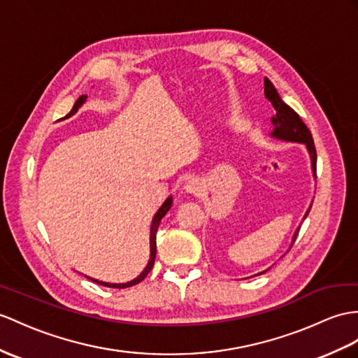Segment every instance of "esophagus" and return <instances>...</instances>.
<instances>
[{
  "mask_svg": "<svg viewBox=\"0 0 358 358\" xmlns=\"http://www.w3.org/2000/svg\"><path fill=\"white\" fill-rule=\"evenodd\" d=\"M185 191L191 196H200L203 191V187L197 179H189L185 184Z\"/></svg>",
  "mask_w": 358,
  "mask_h": 358,
  "instance_id": "esophagus-1",
  "label": "esophagus"
}]
</instances>
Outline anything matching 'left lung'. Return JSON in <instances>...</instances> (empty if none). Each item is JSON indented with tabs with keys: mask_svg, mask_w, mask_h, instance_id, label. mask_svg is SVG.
I'll list each match as a JSON object with an SVG mask.
<instances>
[{
	"mask_svg": "<svg viewBox=\"0 0 358 358\" xmlns=\"http://www.w3.org/2000/svg\"><path fill=\"white\" fill-rule=\"evenodd\" d=\"M264 95H266V99L270 103H272V106L276 110V117H272V123L275 126L272 136L280 138V139H285V141L303 143L305 145H307V149H308V152L311 155L313 171H316L317 156H316V147H315V141H313L311 132L308 130V127L305 126V123L301 120V117L298 115V113H296L289 106V104H285L282 101V99L280 97V94L276 92L275 86L272 85V82H270L267 77L264 78ZM308 213H310V209L307 211V214H305V217L308 215ZM298 234H299V229L296 231L293 240H296V237H298Z\"/></svg>",
	"mask_w": 358,
	"mask_h": 358,
	"instance_id": "8db88e82",
	"label": "left lung"
}]
</instances>
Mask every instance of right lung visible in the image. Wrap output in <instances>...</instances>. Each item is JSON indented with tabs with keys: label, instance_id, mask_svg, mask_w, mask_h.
<instances>
[{
	"label": "right lung",
	"instance_id": "right-lung-1",
	"mask_svg": "<svg viewBox=\"0 0 358 358\" xmlns=\"http://www.w3.org/2000/svg\"><path fill=\"white\" fill-rule=\"evenodd\" d=\"M85 99H86V95H80V97L77 99V101L74 103V106H73V109H71V112L68 113V117L69 115H73V113L82 106V103L85 101ZM170 206H171V197L170 199H167L164 202V205L159 208V211L156 213V215L153 217V222H152V228H150V261H149V264H147V267H145V270L144 272L139 275L136 280H134V281H130V282H126V284H108V282H100V281H94V282H99L100 285H104V287H112V289H126V287H132V285H135V284H138V282H141L144 278L149 275V272L152 270V267H153V264H155V258H156V232H158V226H159V223H161V220H162V217L167 214V211L170 209ZM91 280V278H90Z\"/></svg>",
	"mask_w": 358,
	"mask_h": 358
}]
</instances>
